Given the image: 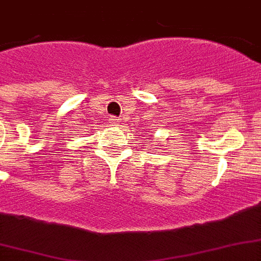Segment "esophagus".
<instances>
[{
	"instance_id": "obj_1",
	"label": "esophagus",
	"mask_w": 261,
	"mask_h": 261,
	"mask_svg": "<svg viewBox=\"0 0 261 261\" xmlns=\"http://www.w3.org/2000/svg\"><path fill=\"white\" fill-rule=\"evenodd\" d=\"M108 122H110L111 124H118V123H119V119H116V118H115V116H111L110 120H108Z\"/></svg>"
}]
</instances>
